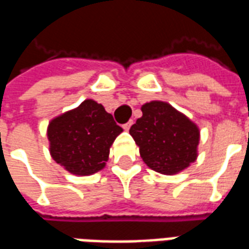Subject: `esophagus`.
<instances>
[{"mask_svg":"<svg viewBox=\"0 0 249 249\" xmlns=\"http://www.w3.org/2000/svg\"><path fill=\"white\" fill-rule=\"evenodd\" d=\"M132 121H130V122H127V123H124V124H123V130H126V131H128L130 130V127L132 126Z\"/></svg>","mask_w":249,"mask_h":249,"instance_id":"obj_1","label":"esophagus"}]
</instances>
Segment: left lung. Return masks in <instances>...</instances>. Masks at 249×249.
Returning a JSON list of instances; mask_svg holds the SVG:
<instances>
[{
  "label": "left lung",
  "instance_id": "obj_1",
  "mask_svg": "<svg viewBox=\"0 0 249 249\" xmlns=\"http://www.w3.org/2000/svg\"><path fill=\"white\" fill-rule=\"evenodd\" d=\"M142 117L130 128L140 156L152 170L174 175L196 159L199 128L188 117L163 101L141 107Z\"/></svg>",
  "mask_w": 249,
  "mask_h": 249
}]
</instances>
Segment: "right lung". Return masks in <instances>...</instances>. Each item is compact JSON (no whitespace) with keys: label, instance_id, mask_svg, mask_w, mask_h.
<instances>
[{"label":"right lung","instance_id":"obj_1","mask_svg":"<svg viewBox=\"0 0 249 249\" xmlns=\"http://www.w3.org/2000/svg\"><path fill=\"white\" fill-rule=\"evenodd\" d=\"M122 131L103 105L89 99L50 122V153L71 174L92 175L104 168L109 149Z\"/></svg>","mask_w":249,"mask_h":249}]
</instances>
